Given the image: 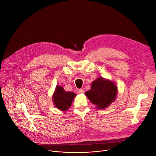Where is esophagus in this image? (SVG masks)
<instances>
[{
	"label": "esophagus",
	"instance_id": "obj_1",
	"mask_svg": "<svg viewBox=\"0 0 156 156\" xmlns=\"http://www.w3.org/2000/svg\"><path fill=\"white\" fill-rule=\"evenodd\" d=\"M78 92H79L80 93L82 94V93H84V91L83 89H79V90H78Z\"/></svg>",
	"mask_w": 156,
	"mask_h": 156
}]
</instances>
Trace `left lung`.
I'll use <instances>...</instances> for the list:
<instances>
[{"instance_id": "left-lung-1", "label": "left lung", "mask_w": 156, "mask_h": 156, "mask_svg": "<svg viewBox=\"0 0 156 156\" xmlns=\"http://www.w3.org/2000/svg\"><path fill=\"white\" fill-rule=\"evenodd\" d=\"M117 92V86L114 82L99 77L92 82L91 90L85 94L97 108L102 109L115 100Z\"/></svg>"}]
</instances>
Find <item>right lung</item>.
<instances>
[{"mask_svg": "<svg viewBox=\"0 0 156 156\" xmlns=\"http://www.w3.org/2000/svg\"><path fill=\"white\" fill-rule=\"evenodd\" d=\"M76 96V94L75 93L66 92L64 90L63 87L57 86L52 96V99L55 107L65 112L70 108Z\"/></svg>", "mask_w": 156, "mask_h": 156, "instance_id": "obj_1", "label": "right lung"}]
</instances>
